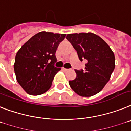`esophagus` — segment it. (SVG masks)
I'll use <instances>...</instances> for the list:
<instances>
[{"label":"esophagus","mask_w":131,"mask_h":131,"mask_svg":"<svg viewBox=\"0 0 131 131\" xmlns=\"http://www.w3.org/2000/svg\"><path fill=\"white\" fill-rule=\"evenodd\" d=\"M62 71H64V72H67V71H69V70H70V69H65V68H62Z\"/></svg>","instance_id":"esophagus-1"}]
</instances>
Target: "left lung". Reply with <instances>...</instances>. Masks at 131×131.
I'll return each mask as SVG.
<instances>
[{
  "label": "left lung",
  "mask_w": 131,
  "mask_h": 131,
  "mask_svg": "<svg viewBox=\"0 0 131 131\" xmlns=\"http://www.w3.org/2000/svg\"><path fill=\"white\" fill-rule=\"evenodd\" d=\"M66 38L77 50L79 60H87L84 71L75 69L77 77L69 81V85L81 96L97 94L115 69V54L106 42L94 33L68 34Z\"/></svg>",
  "instance_id": "left-lung-1"
}]
</instances>
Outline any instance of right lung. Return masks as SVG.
I'll use <instances>...</instances> for the list:
<instances>
[{
    "instance_id": "1",
    "label": "right lung",
    "mask_w": 131,
    "mask_h": 131,
    "mask_svg": "<svg viewBox=\"0 0 131 131\" xmlns=\"http://www.w3.org/2000/svg\"><path fill=\"white\" fill-rule=\"evenodd\" d=\"M65 34L40 32L34 35L19 49L14 64L17 82L32 95L45 93L52 85L60 68L54 67L55 53Z\"/></svg>"
}]
</instances>
